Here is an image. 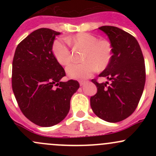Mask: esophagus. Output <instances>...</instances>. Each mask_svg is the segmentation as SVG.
Segmentation results:
<instances>
[{
    "label": "esophagus",
    "instance_id": "obj_1",
    "mask_svg": "<svg viewBox=\"0 0 156 156\" xmlns=\"http://www.w3.org/2000/svg\"><path fill=\"white\" fill-rule=\"evenodd\" d=\"M85 82H86V81H84V80H81V81H79V84H80V85H81V86H82L83 84H84Z\"/></svg>",
    "mask_w": 156,
    "mask_h": 156
}]
</instances>
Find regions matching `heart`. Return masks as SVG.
<instances>
[{
    "mask_svg": "<svg viewBox=\"0 0 156 156\" xmlns=\"http://www.w3.org/2000/svg\"><path fill=\"white\" fill-rule=\"evenodd\" d=\"M66 40L58 39L52 46L53 55L60 65L67 66L72 61V54L67 41L74 46L84 49L82 56L84 62L71 64L66 69L70 78L76 79L87 78L97 69L104 70L111 62L113 48L107 39H99L94 34L80 32Z\"/></svg>",
    "mask_w": 156,
    "mask_h": 156,
    "instance_id": "b5f03b06",
    "label": "heart"
}]
</instances>
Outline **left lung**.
<instances>
[{
	"mask_svg": "<svg viewBox=\"0 0 156 156\" xmlns=\"http://www.w3.org/2000/svg\"><path fill=\"white\" fill-rule=\"evenodd\" d=\"M108 35L113 55L108 67L100 74L110 82L98 83L92 79L97 92L90 97L93 112L108 122L125 120L135 111L146 82L144 55L136 39L115 26L99 28Z\"/></svg>",
	"mask_w": 156,
	"mask_h": 156,
	"instance_id": "obj_1",
	"label": "left lung"
}]
</instances>
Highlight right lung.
Segmentation results:
<instances>
[{
	"instance_id": "add662e5",
	"label": "right lung",
	"mask_w": 156,
	"mask_h": 156,
	"mask_svg": "<svg viewBox=\"0 0 156 156\" xmlns=\"http://www.w3.org/2000/svg\"><path fill=\"white\" fill-rule=\"evenodd\" d=\"M60 32L42 28L31 32L18 44L12 60V88L20 110L41 127L62 122L70 109V100L79 88L75 80L60 81L66 76L52 53Z\"/></svg>"
}]
</instances>
